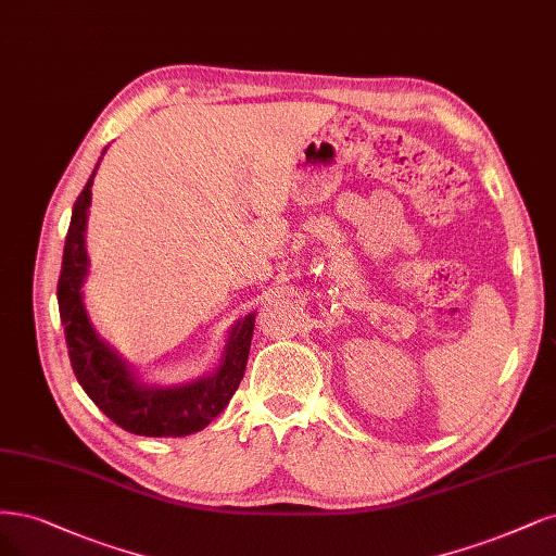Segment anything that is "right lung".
I'll list each match as a JSON object with an SVG mask.
<instances>
[{
	"instance_id": "1",
	"label": "right lung",
	"mask_w": 556,
	"mask_h": 556,
	"mask_svg": "<svg viewBox=\"0 0 556 556\" xmlns=\"http://www.w3.org/2000/svg\"><path fill=\"white\" fill-rule=\"evenodd\" d=\"M91 181L73 204L71 227L64 245L56 301L66 333L68 358L85 393L112 424L142 437H186L206 428L237 393L251 340L255 315H248L229 336L223 366L206 379L179 389H140L122 358L96 338L87 319L80 287L87 276L85 225L91 202Z\"/></svg>"
}]
</instances>
